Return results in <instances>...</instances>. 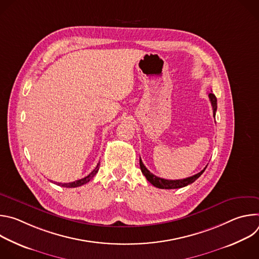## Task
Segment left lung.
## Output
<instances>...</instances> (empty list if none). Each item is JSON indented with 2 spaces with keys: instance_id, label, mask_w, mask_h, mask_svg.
<instances>
[{
  "instance_id": "8db88e82",
  "label": "left lung",
  "mask_w": 259,
  "mask_h": 259,
  "mask_svg": "<svg viewBox=\"0 0 259 259\" xmlns=\"http://www.w3.org/2000/svg\"><path fill=\"white\" fill-rule=\"evenodd\" d=\"M209 99L211 101V105H212V109H213V116L215 117L216 114V109H217V99L215 97V95L211 92L208 94ZM139 165H140V169L142 174L146 177V179L149 180L154 187L159 188V189H165V190H172V189H180L183 187H187L189 184L193 183L196 179H198L203 172L205 171V169L207 168V166L199 173L188 177V178H184V179H178V180H168V179H164V178H160L156 175H154L153 173H151L149 170L146 169V167L143 165L141 159H139Z\"/></svg>"
}]
</instances>
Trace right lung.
I'll use <instances>...</instances> for the list:
<instances>
[{"label": "right lung", "instance_id": "obj_1", "mask_svg": "<svg viewBox=\"0 0 259 259\" xmlns=\"http://www.w3.org/2000/svg\"><path fill=\"white\" fill-rule=\"evenodd\" d=\"M99 165H100V163L97 164V166L95 167V169H94L89 175H87L86 177H84V178H82V179H79V180H76V181H72V182H68V183H61V182H55V183L57 184V186L62 187V188H78V187H81V186H83V184L89 182L91 178H93V176H94V175L98 172V170H99Z\"/></svg>", "mask_w": 259, "mask_h": 259}]
</instances>
